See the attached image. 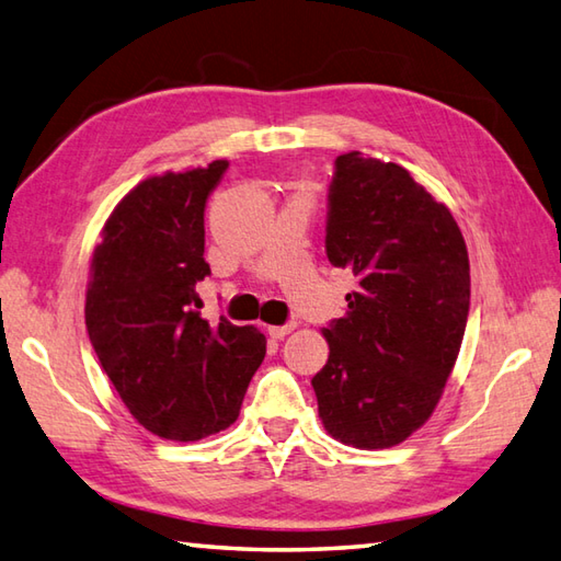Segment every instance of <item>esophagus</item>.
<instances>
[{
    "instance_id": "esophagus-1",
    "label": "esophagus",
    "mask_w": 561,
    "mask_h": 561,
    "mask_svg": "<svg viewBox=\"0 0 561 561\" xmlns=\"http://www.w3.org/2000/svg\"><path fill=\"white\" fill-rule=\"evenodd\" d=\"M293 329H295V324H283V327H268L266 331H268L271 339H285Z\"/></svg>"
}]
</instances>
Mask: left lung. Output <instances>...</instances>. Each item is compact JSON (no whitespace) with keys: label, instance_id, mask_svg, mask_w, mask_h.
<instances>
[{"label":"left lung","instance_id":"left-lung-1","mask_svg":"<svg viewBox=\"0 0 561 561\" xmlns=\"http://www.w3.org/2000/svg\"><path fill=\"white\" fill-rule=\"evenodd\" d=\"M327 256L358 288L322 334L312 377L331 438L360 450L407 440L431 419L470 314V259L453 213L394 162L336 157Z\"/></svg>","mask_w":561,"mask_h":561}]
</instances>
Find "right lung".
<instances>
[{
    "label": "right lung",
    "mask_w": 561,
    "mask_h": 561,
    "mask_svg": "<svg viewBox=\"0 0 561 561\" xmlns=\"http://www.w3.org/2000/svg\"><path fill=\"white\" fill-rule=\"evenodd\" d=\"M227 169L167 171L137 184L91 254L84 319L101 368L140 426L201 440L234 424L266 356L256 327L201 317L205 201Z\"/></svg>",
    "instance_id": "right-lung-1"
}]
</instances>
